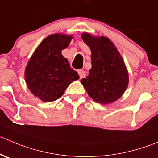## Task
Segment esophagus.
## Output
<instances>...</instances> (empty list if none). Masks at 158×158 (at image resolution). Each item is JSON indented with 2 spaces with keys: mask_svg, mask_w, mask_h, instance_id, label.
<instances>
[{
  "mask_svg": "<svg viewBox=\"0 0 158 158\" xmlns=\"http://www.w3.org/2000/svg\"><path fill=\"white\" fill-rule=\"evenodd\" d=\"M78 73H79V76H80L81 79H82V78H85V75H86V73H85V71H84L83 69H79V71H78Z\"/></svg>",
  "mask_w": 158,
  "mask_h": 158,
  "instance_id": "1",
  "label": "esophagus"
}]
</instances>
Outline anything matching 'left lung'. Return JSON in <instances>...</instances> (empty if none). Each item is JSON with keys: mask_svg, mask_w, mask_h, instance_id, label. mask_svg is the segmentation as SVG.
Here are the masks:
<instances>
[{"mask_svg": "<svg viewBox=\"0 0 158 158\" xmlns=\"http://www.w3.org/2000/svg\"><path fill=\"white\" fill-rule=\"evenodd\" d=\"M82 38L91 49L92 68L81 83L95 102L111 103L123 95L128 85L124 62L109 38H96L88 33L82 34Z\"/></svg>", "mask_w": 158, "mask_h": 158, "instance_id": "obj_1", "label": "left lung"}]
</instances>
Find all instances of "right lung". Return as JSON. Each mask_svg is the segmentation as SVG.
Here are the masks:
<instances>
[{
  "mask_svg": "<svg viewBox=\"0 0 158 158\" xmlns=\"http://www.w3.org/2000/svg\"><path fill=\"white\" fill-rule=\"evenodd\" d=\"M72 36L55 34L38 45L25 69V82L34 96L45 102L59 99L67 87L79 78L70 67L62 50L68 47Z\"/></svg>",
  "mask_w": 158,
  "mask_h": 158,
  "instance_id": "1",
  "label": "right lung"
}]
</instances>
